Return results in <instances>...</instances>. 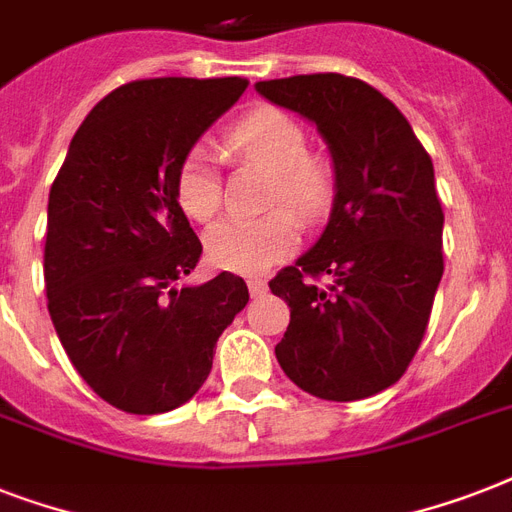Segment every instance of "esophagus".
I'll return each mask as SVG.
<instances>
[{
	"label": "esophagus",
	"instance_id": "esophagus-1",
	"mask_svg": "<svg viewBox=\"0 0 512 512\" xmlns=\"http://www.w3.org/2000/svg\"><path fill=\"white\" fill-rule=\"evenodd\" d=\"M247 287H249V295H252V297L265 295V281H263V279H257V276H249V279H247Z\"/></svg>",
	"mask_w": 512,
	"mask_h": 512
}]
</instances>
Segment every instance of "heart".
Here are the masks:
<instances>
[{
	"instance_id": "obj_1",
	"label": "heart",
	"mask_w": 512,
	"mask_h": 512,
	"mask_svg": "<svg viewBox=\"0 0 512 512\" xmlns=\"http://www.w3.org/2000/svg\"><path fill=\"white\" fill-rule=\"evenodd\" d=\"M236 154L252 156L276 175L271 201L287 204L311 220L327 207L332 180L319 162L308 159V138L297 119L279 108H260L244 116L228 135ZM177 204L196 223H209L220 209V172L215 156L193 146L175 175ZM300 241L295 217L276 209L260 217H233L209 228L204 247L209 263L231 273H260L292 255Z\"/></svg>"
}]
</instances>
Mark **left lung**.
I'll list each match as a JSON object with an SVG mask.
<instances>
[{
	"mask_svg": "<svg viewBox=\"0 0 512 512\" xmlns=\"http://www.w3.org/2000/svg\"><path fill=\"white\" fill-rule=\"evenodd\" d=\"M255 90L316 124L335 170L327 228L268 281L289 305L276 358L311 396L369 398L406 372L444 276L433 162L406 116L361 79L289 76ZM316 275L330 276L327 288Z\"/></svg>",
	"mask_w": 512,
	"mask_h": 512,
	"instance_id": "left-lung-1",
	"label": "left lung"
}]
</instances>
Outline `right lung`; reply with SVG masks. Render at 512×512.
Instances as JSON below:
<instances>
[{
	"instance_id": "add662e5",
	"label": "right lung",
	"mask_w": 512,
	"mask_h": 512,
	"mask_svg": "<svg viewBox=\"0 0 512 512\" xmlns=\"http://www.w3.org/2000/svg\"><path fill=\"white\" fill-rule=\"evenodd\" d=\"M244 90L241 76L116 87L76 130L50 188V319L82 380L122 412L162 414L191 401L217 337L249 300L244 279L228 271L177 287L201 257L177 204V167Z\"/></svg>"
}]
</instances>
